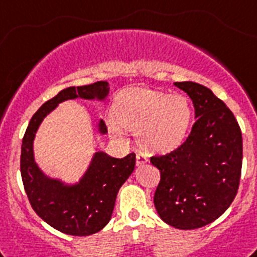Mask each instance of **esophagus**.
I'll use <instances>...</instances> for the list:
<instances>
[{
  "mask_svg": "<svg viewBox=\"0 0 257 257\" xmlns=\"http://www.w3.org/2000/svg\"><path fill=\"white\" fill-rule=\"evenodd\" d=\"M136 159H137V166H141V164L147 163V158L144 155V154H137Z\"/></svg>",
  "mask_w": 257,
  "mask_h": 257,
  "instance_id": "esophagus-1",
  "label": "esophagus"
}]
</instances>
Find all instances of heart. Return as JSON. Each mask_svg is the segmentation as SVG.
Wrapping results in <instances>:
<instances>
[{
  "instance_id": "1",
  "label": "heart",
  "mask_w": 257,
  "mask_h": 257,
  "mask_svg": "<svg viewBox=\"0 0 257 257\" xmlns=\"http://www.w3.org/2000/svg\"><path fill=\"white\" fill-rule=\"evenodd\" d=\"M108 126L113 136L121 128L135 132L137 144L147 153L168 154L187 138L193 124L190 99L181 93L133 88L119 95Z\"/></svg>"
}]
</instances>
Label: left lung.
Masks as SVG:
<instances>
[{
	"mask_svg": "<svg viewBox=\"0 0 257 257\" xmlns=\"http://www.w3.org/2000/svg\"><path fill=\"white\" fill-rule=\"evenodd\" d=\"M193 101L190 136L177 150L153 156L160 171L154 204L166 224L182 230L211 224L229 208L242 169V133L233 112L211 89L175 82Z\"/></svg>",
	"mask_w": 257,
	"mask_h": 257,
	"instance_id": "1",
	"label": "left lung"
}]
</instances>
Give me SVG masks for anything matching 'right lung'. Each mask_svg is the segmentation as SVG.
Instances as JSON below:
<instances>
[{"mask_svg": "<svg viewBox=\"0 0 257 257\" xmlns=\"http://www.w3.org/2000/svg\"><path fill=\"white\" fill-rule=\"evenodd\" d=\"M108 93L110 85L107 81L63 89L40 107L23 137L21 173L31 206L46 224L64 234L90 235L108 224L117 191L135 171L136 154L117 159L97 149L79 181L66 182L48 176L36 163L33 151L36 133L46 116L62 102L76 98L103 102ZM97 132L99 136L107 133L102 119L98 120Z\"/></svg>", "mask_w": 257, "mask_h": 257, "instance_id": "1", "label": "right lung"}]
</instances>
